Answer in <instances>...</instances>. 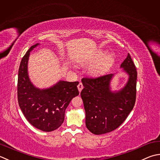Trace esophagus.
I'll list each match as a JSON object with an SVG mask.
<instances>
[{
  "instance_id": "obj_1",
  "label": "esophagus",
  "mask_w": 160,
  "mask_h": 160,
  "mask_svg": "<svg viewBox=\"0 0 160 160\" xmlns=\"http://www.w3.org/2000/svg\"><path fill=\"white\" fill-rule=\"evenodd\" d=\"M78 90H79V92H80L81 91H82V89H83V84L81 82H80L79 84L78 85Z\"/></svg>"
}]
</instances>
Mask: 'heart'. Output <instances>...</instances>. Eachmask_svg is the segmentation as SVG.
Instances as JSON below:
<instances>
[{
    "label": "heart",
    "instance_id": "obj_1",
    "mask_svg": "<svg viewBox=\"0 0 160 160\" xmlns=\"http://www.w3.org/2000/svg\"><path fill=\"white\" fill-rule=\"evenodd\" d=\"M103 57H104V54L102 52H100L95 58L94 62H100ZM114 61V55L112 54L108 55L101 62L92 68V69H91V73L93 75V76H98V75L105 73L111 67Z\"/></svg>",
    "mask_w": 160,
    "mask_h": 160
}]
</instances>
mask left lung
I'll return each mask as SVG.
<instances>
[{
    "instance_id": "8db88e82",
    "label": "left lung",
    "mask_w": 160,
    "mask_h": 160,
    "mask_svg": "<svg viewBox=\"0 0 160 160\" xmlns=\"http://www.w3.org/2000/svg\"><path fill=\"white\" fill-rule=\"evenodd\" d=\"M129 76L128 82L118 92L111 91L114 74L98 78H84L80 93L85 109L87 128L94 134H105L117 129L132 110L136 101L137 72L129 53L121 64Z\"/></svg>"
}]
</instances>
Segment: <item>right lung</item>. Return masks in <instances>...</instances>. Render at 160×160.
Listing matches in <instances>:
<instances>
[{"mask_svg":"<svg viewBox=\"0 0 160 160\" xmlns=\"http://www.w3.org/2000/svg\"><path fill=\"white\" fill-rule=\"evenodd\" d=\"M38 45L31 46L21 59L18 74V102L30 124L44 132H51L63 123L66 109L72 98L79 95V82L60 80L48 89L34 87L28 76V62L30 51Z\"/></svg>","mask_w":160,"mask_h":160,"instance_id":"right-lung-1","label":"right lung"}]
</instances>
